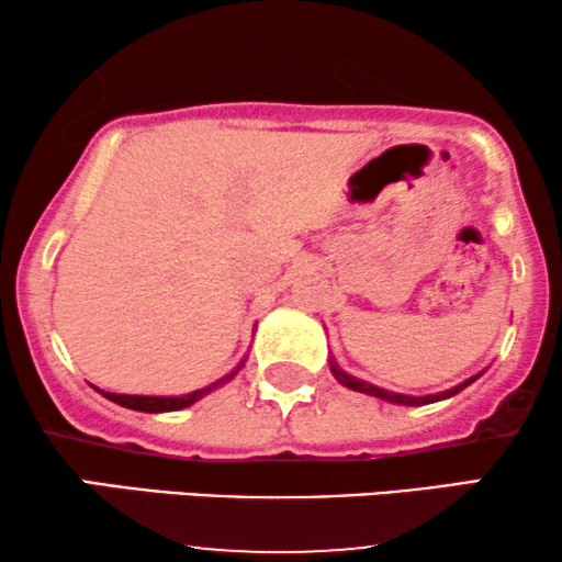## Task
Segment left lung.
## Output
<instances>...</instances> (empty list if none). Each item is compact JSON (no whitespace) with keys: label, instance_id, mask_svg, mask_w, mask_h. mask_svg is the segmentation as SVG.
<instances>
[{"label":"left lung","instance_id":"8db88e82","mask_svg":"<svg viewBox=\"0 0 562 562\" xmlns=\"http://www.w3.org/2000/svg\"><path fill=\"white\" fill-rule=\"evenodd\" d=\"M329 368H333V375L337 381L342 383V386H348L352 391H360V394H368V396H379L383 398V402H391V404H404V406H422V404H432V402H440V398H448V396H456L458 391H463L465 386H471V383L479 379V375H473V379H468L460 383V386L450 389V391H442V394H432V396H406V394H394V391H386V389H379L373 386V383L368 381H360V379H352V375H348L345 371H340L337 368L335 360H329Z\"/></svg>","mask_w":562,"mask_h":562}]
</instances>
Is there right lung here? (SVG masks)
<instances>
[{"label": "right lung", "instance_id": "right-lung-1", "mask_svg": "<svg viewBox=\"0 0 562 562\" xmlns=\"http://www.w3.org/2000/svg\"><path fill=\"white\" fill-rule=\"evenodd\" d=\"M240 366H237L233 373H227L225 379H220L217 383H212V386L191 391V394H187V396H130V394H110V391H102V394L110 398V402L120 404V406H127V409H135V412H150V414H156V412H176V409H183V406H191L194 402H199V398H202L204 394H210L212 389L222 386V383H227L237 371H240Z\"/></svg>", "mask_w": 562, "mask_h": 562}]
</instances>
